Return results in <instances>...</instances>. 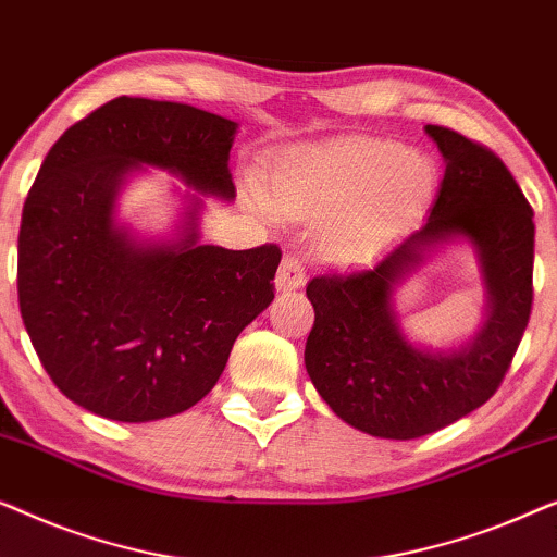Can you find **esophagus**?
<instances>
[{
  "label": "esophagus",
  "instance_id": "34e87169",
  "mask_svg": "<svg viewBox=\"0 0 557 557\" xmlns=\"http://www.w3.org/2000/svg\"><path fill=\"white\" fill-rule=\"evenodd\" d=\"M304 281H307V271H304V263L299 256L288 253L281 261V269L276 273V288L278 292H294V288H301Z\"/></svg>",
  "mask_w": 557,
  "mask_h": 557
}]
</instances>
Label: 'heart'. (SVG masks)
Instances as JSON below:
<instances>
[{
  "mask_svg": "<svg viewBox=\"0 0 557 557\" xmlns=\"http://www.w3.org/2000/svg\"><path fill=\"white\" fill-rule=\"evenodd\" d=\"M433 185L431 159L400 141L347 139L281 159L271 172V200L296 218H324L345 207L324 240L332 253L347 256L421 208Z\"/></svg>",
  "mask_w": 557,
  "mask_h": 557,
  "instance_id": "1",
  "label": "heart"
}]
</instances>
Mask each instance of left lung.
<instances>
[{
  "label": "left lung",
  "mask_w": 557,
  "mask_h": 557,
  "mask_svg": "<svg viewBox=\"0 0 557 557\" xmlns=\"http://www.w3.org/2000/svg\"><path fill=\"white\" fill-rule=\"evenodd\" d=\"M446 172L421 231L372 265L319 273L307 296L314 307L304 362L326 406L377 438H418L484 406L505 380L532 311L535 223L505 162L492 149L446 126H425ZM467 237L478 248L491 309L461 350L433 354L401 337L392 286L422 260V250Z\"/></svg>",
  "instance_id": "obj_1"
}]
</instances>
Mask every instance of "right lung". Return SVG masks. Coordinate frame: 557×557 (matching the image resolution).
Wrapping results in <instances>:
<instances>
[{"label":"right lung","instance_id":"right-lung-1","mask_svg":"<svg viewBox=\"0 0 557 557\" xmlns=\"http://www.w3.org/2000/svg\"><path fill=\"white\" fill-rule=\"evenodd\" d=\"M235 128L187 103L119 96L45 157L22 208L20 311L45 372L90 413L144 423L193 408L273 301L281 248L200 246L197 200L174 243L113 223L121 182L141 164L233 200Z\"/></svg>","mask_w":557,"mask_h":557}]
</instances>
